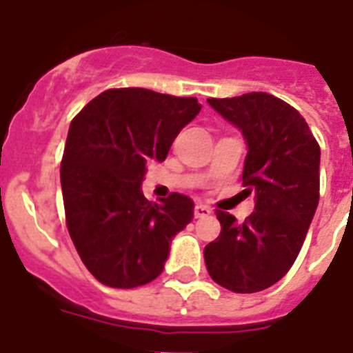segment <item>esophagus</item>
<instances>
[{
	"label": "esophagus",
	"instance_id": "obj_1",
	"mask_svg": "<svg viewBox=\"0 0 353 353\" xmlns=\"http://www.w3.org/2000/svg\"><path fill=\"white\" fill-rule=\"evenodd\" d=\"M210 213H212V208H208L206 204H195V208H194V215L197 219H203V217H208Z\"/></svg>",
	"mask_w": 353,
	"mask_h": 353
}]
</instances>
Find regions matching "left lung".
Listing matches in <instances>:
<instances>
[{
    "label": "left lung",
    "instance_id": "obj_1",
    "mask_svg": "<svg viewBox=\"0 0 353 353\" xmlns=\"http://www.w3.org/2000/svg\"><path fill=\"white\" fill-rule=\"evenodd\" d=\"M248 145L242 181L254 212L236 222L217 212L221 235L204 248L213 282L233 292H259L282 280L303 245L319 201V150L300 112L268 93L208 99Z\"/></svg>",
    "mask_w": 353,
    "mask_h": 353
}]
</instances>
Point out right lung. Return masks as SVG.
I'll return each instance as SVG.
<instances>
[{"instance_id": "add662e5", "label": "right lung", "mask_w": 353, "mask_h": 353, "mask_svg": "<svg viewBox=\"0 0 353 353\" xmlns=\"http://www.w3.org/2000/svg\"><path fill=\"white\" fill-rule=\"evenodd\" d=\"M197 99L143 88L100 93L68 131L61 186L68 232L100 283L132 289L161 274L172 239L194 219V201L172 194L150 203L147 165L165 161L172 141L201 111Z\"/></svg>"}]
</instances>
